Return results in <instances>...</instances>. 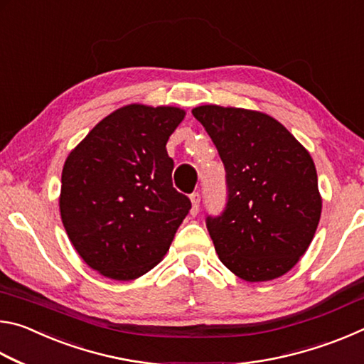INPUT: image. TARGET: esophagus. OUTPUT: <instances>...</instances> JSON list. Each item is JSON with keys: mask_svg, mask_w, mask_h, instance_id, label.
Here are the masks:
<instances>
[{"mask_svg": "<svg viewBox=\"0 0 364 364\" xmlns=\"http://www.w3.org/2000/svg\"><path fill=\"white\" fill-rule=\"evenodd\" d=\"M191 204H193V208H191V215H197L199 212V205H200V194L199 193H193L191 194Z\"/></svg>", "mask_w": 364, "mask_h": 364, "instance_id": "esophagus-1", "label": "esophagus"}]
</instances>
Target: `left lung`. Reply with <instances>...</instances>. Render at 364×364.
Masks as SVG:
<instances>
[{
  "label": "left lung",
  "instance_id": "1",
  "mask_svg": "<svg viewBox=\"0 0 364 364\" xmlns=\"http://www.w3.org/2000/svg\"><path fill=\"white\" fill-rule=\"evenodd\" d=\"M193 115L217 146L228 202L207 230L225 267L249 282L292 269L321 217L315 164L284 125L263 112L199 106Z\"/></svg>",
  "mask_w": 364,
  "mask_h": 364
}]
</instances>
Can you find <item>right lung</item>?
<instances>
[{
	"instance_id": "obj_1",
	"label": "right lung",
	"mask_w": 364,
	"mask_h": 364,
	"mask_svg": "<svg viewBox=\"0 0 364 364\" xmlns=\"http://www.w3.org/2000/svg\"><path fill=\"white\" fill-rule=\"evenodd\" d=\"M184 115L171 106L120 107L65 160L60 218L78 255L106 278L132 281L152 269L189 212L165 147Z\"/></svg>"
}]
</instances>
